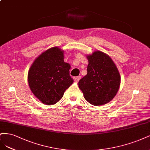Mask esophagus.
Segmentation results:
<instances>
[{"label":"esophagus","instance_id":"34e87169","mask_svg":"<svg viewBox=\"0 0 150 150\" xmlns=\"http://www.w3.org/2000/svg\"><path fill=\"white\" fill-rule=\"evenodd\" d=\"M80 76H76V77H75V78H74V80H75L76 82H78V81L80 80Z\"/></svg>","mask_w":150,"mask_h":150}]
</instances>
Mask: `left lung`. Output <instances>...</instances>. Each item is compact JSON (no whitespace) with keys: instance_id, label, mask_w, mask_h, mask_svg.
Returning <instances> with one entry per match:
<instances>
[{"instance_id":"obj_1","label":"left lung","mask_w":150,"mask_h":150,"mask_svg":"<svg viewBox=\"0 0 150 150\" xmlns=\"http://www.w3.org/2000/svg\"><path fill=\"white\" fill-rule=\"evenodd\" d=\"M87 74L79 82L84 98L98 106L108 103L117 93L120 85L119 71L111 58L100 51L87 56Z\"/></svg>"}]
</instances>
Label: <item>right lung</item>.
Instances as JSON below:
<instances>
[{"mask_svg":"<svg viewBox=\"0 0 150 150\" xmlns=\"http://www.w3.org/2000/svg\"><path fill=\"white\" fill-rule=\"evenodd\" d=\"M70 69V64L64 60V51L59 48L53 47L42 53L28 71V85L32 93L43 104H55L74 83Z\"/></svg>","mask_w":150,"mask_h":150,"instance_id":"right-lung-1","label":"right lung"}]
</instances>
